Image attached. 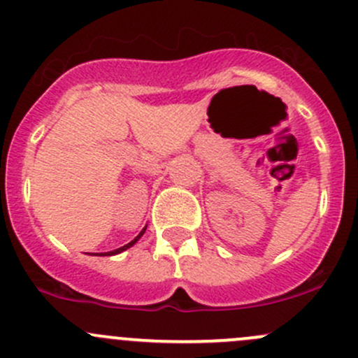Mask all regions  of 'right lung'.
I'll use <instances>...</instances> for the list:
<instances>
[{
  "instance_id": "1",
  "label": "right lung",
  "mask_w": 358,
  "mask_h": 358,
  "mask_svg": "<svg viewBox=\"0 0 358 358\" xmlns=\"http://www.w3.org/2000/svg\"><path fill=\"white\" fill-rule=\"evenodd\" d=\"M145 229H147V227H145ZM145 229H143V230H142V232H140V234H138V236H136V237H135V239H133V241H131V243H128V244H126V246H122V248H117V249H114V251H109V252H106V255H100V256H112V255H117V252H122V251H126V249H128V248H131V246H133V244H135V243H136V241H138V239H140V237H142V236H143V232H145Z\"/></svg>"
}]
</instances>
